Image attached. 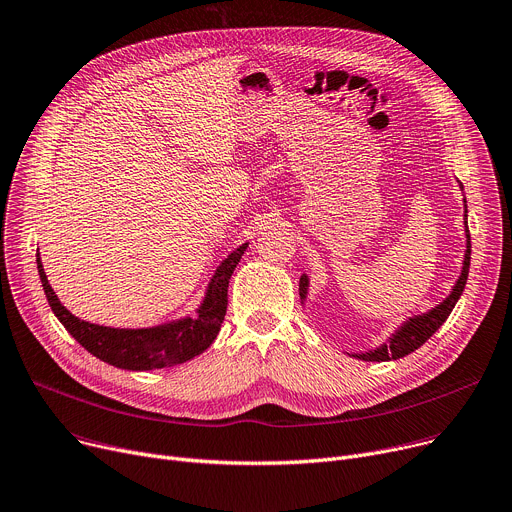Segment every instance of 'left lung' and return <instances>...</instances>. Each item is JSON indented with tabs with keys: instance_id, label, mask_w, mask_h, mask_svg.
Here are the masks:
<instances>
[{
	"instance_id": "8db88e82",
	"label": "left lung",
	"mask_w": 512,
	"mask_h": 512,
	"mask_svg": "<svg viewBox=\"0 0 512 512\" xmlns=\"http://www.w3.org/2000/svg\"><path fill=\"white\" fill-rule=\"evenodd\" d=\"M459 189L463 191V185L459 183ZM463 224H465V255H463V265H461V276L457 278L455 286L451 288L449 296L438 302L436 306H432L430 311L426 313H418V315H412L407 317L405 321H401L397 325V329L385 339L383 344H379L377 348H370V350H364V352H346L354 358H360V360H368V362H387V360H397V358H403L407 354L416 352L426 339H430L434 335V331L447 321V317L451 315V311L455 309L457 300L461 298L463 290H465V282H467V276H469V261H471V238H469V228H467V201H465V195H463ZM309 286H311V280L309 276H300V284H298V290H300V300L306 302V296H309Z\"/></svg>"
}]
</instances>
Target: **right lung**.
<instances>
[{
  "label": "right lung",
  "instance_id": "obj_1",
  "mask_svg": "<svg viewBox=\"0 0 512 512\" xmlns=\"http://www.w3.org/2000/svg\"><path fill=\"white\" fill-rule=\"evenodd\" d=\"M247 247L249 243L234 249L216 267L206 294L195 309V317H181L138 329L94 325L72 315L53 292L39 253L37 267L51 311L82 348L98 360L123 370H154L183 364L212 346L226 315L230 276Z\"/></svg>",
  "mask_w": 512,
  "mask_h": 512
}]
</instances>
